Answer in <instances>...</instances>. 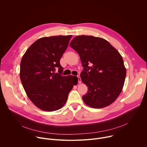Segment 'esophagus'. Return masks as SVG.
Returning <instances> with one entry per match:
<instances>
[{
  "label": "esophagus",
  "mask_w": 147,
  "mask_h": 147,
  "mask_svg": "<svg viewBox=\"0 0 147 147\" xmlns=\"http://www.w3.org/2000/svg\"><path fill=\"white\" fill-rule=\"evenodd\" d=\"M77 76V77H78V84H80L81 82V78H80V74H78Z\"/></svg>",
  "instance_id": "34e87169"
}]
</instances>
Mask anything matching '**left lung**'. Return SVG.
<instances>
[{
  "mask_svg": "<svg viewBox=\"0 0 147 147\" xmlns=\"http://www.w3.org/2000/svg\"><path fill=\"white\" fill-rule=\"evenodd\" d=\"M82 63V82L88 92L84 102L94 108L109 106L121 92L126 75L123 58L108 41L89 35L76 36L70 44Z\"/></svg>",
  "mask_w": 147,
  "mask_h": 147,
  "instance_id": "8db88e82",
  "label": "left lung"
}]
</instances>
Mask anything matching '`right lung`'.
<instances>
[{
  "label": "right lung",
  "mask_w": 147,
  "mask_h": 147,
  "mask_svg": "<svg viewBox=\"0 0 147 147\" xmlns=\"http://www.w3.org/2000/svg\"><path fill=\"white\" fill-rule=\"evenodd\" d=\"M72 35L38 39L27 50L20 63V77L24 89L36 107L45 111L60 109L76 84V76H63L60 60ZM56 69L59 74L55 73Z\"/></svg>",
  "instance_id": "1"
}]
</instances>
